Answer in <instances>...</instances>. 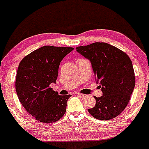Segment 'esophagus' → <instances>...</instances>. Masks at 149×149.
I'll return each mask as SVG.
<instances>
[{
	"mask_svg": "<svg viewBox=\"0 0 149 149\" xmlns=\"http://www.w3.org/2000/svg\"><path fill=\"white\" fill-rule=\"evenodd\" d=\"M77 95L79 96V97H81V98H84V97H87V95H85V94H80V93H77Z\"/></svg>",
	"mask_w": 149,
	"mask_h": 149,
	"instance_id": "1",
	"label": "esophagus"
}]
</instances>
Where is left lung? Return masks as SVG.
Here are the masks:
<instances>
[{"instance_id": "8db88e82", "label": "left lung", "mask_w": 149, "mask_h": 149, "mask_svg": "<svg viewBox=\"0 0 149 149\" xmlns=\"http://www.w3.org/2000/svg\"><path fill=\"white\" fill-rule=\"evenodd\" d=\"M76 49L90 61L103 93L102 97H94L95 106L88 111L97 119H113L127 106L135 87L132 60L125 52L105 42H94Z\"/></svg>"}]
</instances>
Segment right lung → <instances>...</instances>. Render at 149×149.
Returning a JSON list of instances; mask_svg holds the SVG:
<instances>
[{
    "label": "right lung",
    "instance_id": "add662e5",
    "mask_svg": "<svg viewBox=\"0 0 149 149\" xmlns=\"http://www.w3.org/2000/svg\"><path fill=\"white\" fill-rule=\"evenodd\" d=\"M73 47L46 45L25 56L19 64L15 89L21 104L40 122H55L66 111L69 95H59L49 84L56 83L58 69Z\"/></svg>",
    "mask_w": 149,
    "mask_h": 149
}]
</instances>
